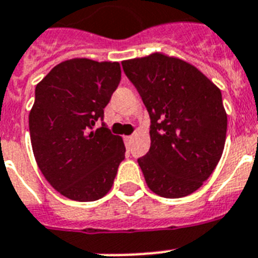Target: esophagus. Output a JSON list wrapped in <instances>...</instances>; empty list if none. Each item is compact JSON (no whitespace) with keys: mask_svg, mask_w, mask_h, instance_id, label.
I'll return each instance as SVG.
<instances>
[{"mask_svg":"<svg viewBox=\"0 0 258 258\" xmlns=\"http://www.w3.org/2000/svg\"><path fill=\"white\" fill-rule=\"evenodd\" d=\"M131 142H133V136H124V143L127 146H128Z\"/></svg>","mask_w":258,"mask_h":258,"instance_id":"34e87169","label":"esophagus"}]
</instances>
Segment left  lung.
I'll list each match as a JSON object with an SVG mask.
<instances>
[{"mask_svg":"<svg viewBox=\"0 0 258 258\" xmlns=\"http://www.w3.org/2000/svg\"><path fill=\"white\" fill-rule=\"evenodd\" d=\"M151 119V148L138 159L148 187L164 198L198 190L222 157L227 114L222 93L196 67L162 53L125 60Z\"/></svg>","mask_w":258,"mask_h":258,"instance_id":"8db88e82","label":"left lung"}]
</instances>
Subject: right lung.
I'll use <instances>...</instances> for the list:
<instances>
[{
  "instance_id": "add662e5",
  "label": "right lung",
  "mask_w": 258,
  "mask_h": 258,
  "mask_svg": "<svg viewBox=\"0 0 258 258\" xmlns=\"http://www.w3.org/2000/svg\"><path fill=\"white\" fill-rule=\"evenodd\" d=\"M122 77L119 62L73 59L60 62L35 88L29 116L34 156L55 190L92 202L111 189L124 144L102 122L103 109Z\"/></svg>"
}]
</instances>
